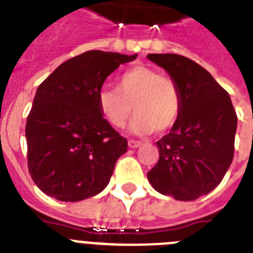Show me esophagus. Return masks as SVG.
Wrapping results in <instances>:
<instances>
[{"label":"esophagus","instance_id":"34e87169","mask_svg":"<svg viewBox=\"0 0 253 253\" xmlns=\"http://www.w3.org/2000/svg\"><path fill=\"white\" fill-rule=\"evenodd\" d=\"M128 146L130 147V148H138V147L142 146V142H139V140L129 139V140H128Z\"/></svg>","mask_w":253,"mask_h":253}]
</instances>
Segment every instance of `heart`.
Listing matches in <instances>:
<instances>
[{"label": "heart", "instance_id": "b5f03b06", "mask_svg": "<svg viewBox=\"0 0 253 253\" xmlns=\"http://www.w3.org/2000/svg\"><path fill=\"white\" fill-rule=\"evenodd\" d=\"M118 90L102 88L97 95L101 115L115 128H123L135 111L130 129L135 134L169 130L177 122L182 97L173 78L152 67L134 66L118 78Z\"/></svg>", "mask_w": 253, "mask_h": 253}]
</instances>
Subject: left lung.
Segmentation results:
<instances>
[{
    "mask_svg": "<svg viewBox=\"0 0 253 253\" xmlns=\"http://www.w3.org/2000/svg\"><path fill=\"white\" fill-rule=\"evenodd\" d=\"M181 91L182 109L171 131L156 144L157 165L147 173L163 195L189 202L209 194L234 156L237 114L227 91L207 69L178 54H148Z\"/></svg>",
    "mask_w": 253,
    "mask_h": 253,
    "instance_id": "left-lung-1",
    "label": "left lung"
}]
</instances>
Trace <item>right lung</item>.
Segmentation results:
<instances>
[{"mask_svg": "<svg viewBox=\"0 0 253 253\" xmlns=\"http://www.w3.org/2000/svg\"><path fill=\"white\" fill-rule=\"evenodd\" d=\"M135 58L84 51L60 64L38 87L25 128L28 167L46 195L80 202L109 184L128 140L104 119L97 95L107 76Z\"/></svg>", "mask_w": 253, "mask_h": 253, "instance_id": "obj_1", "label": "right lung"}]
</instances>
